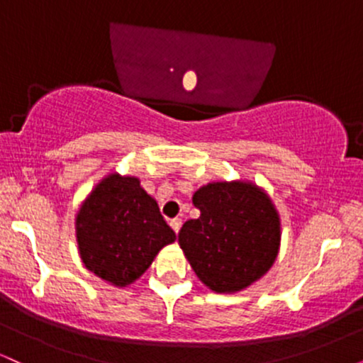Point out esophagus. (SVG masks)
Here are the masks:
<instances>
[{
    "label": "esophagus",
    "instance_id": "34e87169",
    "mask_svg": "<svg viewBox=\"0 0 363 363\" xmlns=\"http://www.w3.org/2000/svg\"><path fill=\"white\" fill-rule=\"evenodd\" d=\"M170 227H172V230L177 232L181 230V227H182V220L181 218H174V220H170Z\"/></svg>",
    "mask_w": 363,
    "mask_h": 363
}]
</instances>
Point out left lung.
<instances>
[{
	"label": "left lung",
	"instance_id": "left-lung-1",
	"mask_svg": "<svg viewBox=\"0 0 363 363\" xmlns=\"http://www.w3.org/2000/svg\"><path fill=\"white\" fill-rule=\"evenodd\" d=\"M193 205L201 215L182 225L179 245L208 289L234 294L269 272L281 223L264 189L249 181L208 182L193 194Z\"/></svg>",
	"mask_w": 363,
	"mask_h": 363
}]
</instances>
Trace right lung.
Masks as SVG:
<instances>
[{"label":"right lung","instance_id":"obj_1","mask_svg":"<svg viewBox=\"0 0 363 363\" xmlns=\"http://www.w3.org/2000/svg\"><path fill=\"white\" fill-rule=\"evenodd\" d=\"M85 268L111 285H131L176 234L135 176L112 172L91 189L74 218Z\"/></svg>","mask_w":363,"mask_h":363}]
</instances>
